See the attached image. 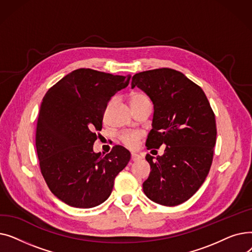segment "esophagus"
<instances>
[{"instance_id":"obj_1","label":"esophagus","mask_w":252,"mask_h":252,"mask_svg":"<svg viewBox=\"0 0 252 252\" xmlns=\"http://www.w3.org/2000/svg\"><path fill=\"white\" fill-rule=\"evenodd\" d=\"M130 156H131V160H133V161H138V160L142 159V157L137 153H131Z\"/></svg>"}]
</instances>
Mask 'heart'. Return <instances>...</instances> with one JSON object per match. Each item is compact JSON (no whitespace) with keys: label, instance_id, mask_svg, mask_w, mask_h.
<instances>
[{"label":"heart","instance_id":"heart-1","mask_svg":"<svg viewBox=\"0 0 252 252\" xmlns=\"http://www.w3.org/2000/svg\"><path fill=\"white\" fill-rule=\"evenodd\" d=\"M150 101L149 98L140 92H135L130 96V104H140L143 102ZM143 138V133L140 130H126L119 136V140L128 149H136L138 148L141 139Z\"/></svg>","mask_w":252,"mask_h":252}]
</instances>
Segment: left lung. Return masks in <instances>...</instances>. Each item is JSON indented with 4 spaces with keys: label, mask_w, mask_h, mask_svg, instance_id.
I'll return each instance as SVG.
<instances>
[{
    "label": "left lung",
    "mask_w": 252,
    "mask_h": 252,
    "mask_svg": "<svg viewBox=\"0 0 252 252\" xmlns=\"http://www.w3.org/2000/svg\"><path fill=\"white\" fill-rule=\"evenodd\" d=\"M136 86L154 105L146 147L165 146L161 156L146 155L151 171L143 191L158 204L179 205L198 191L209 173L217 141L215 113L203 90L175 69L136 73L131 88Z\"/></svg>",
    "instance_id": "left-lung-1"
}]
</instances>
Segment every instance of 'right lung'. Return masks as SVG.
I'll use <instances>...</instances> for the list:
<instances>
[{
    "label": "right lung",
    "mask_w": 252,
    "mask_h": 252,
    "mask_svg": "<svg viewBox=\"0 0 252 252\" xmlns=\"http://www.w3.org/2000/svg\"><path fill=\"white\" fill-rule=\"evenodd\" d=\"M130 75L79 68L50 88L39 108L35 146L51 192L72 207L91 208L110 196L114 179L130 159L116 145L102 156L93 151L107 103L127 87Z\"/></svg>",
    "instance_id": "obj_1"
}]
</instances>
